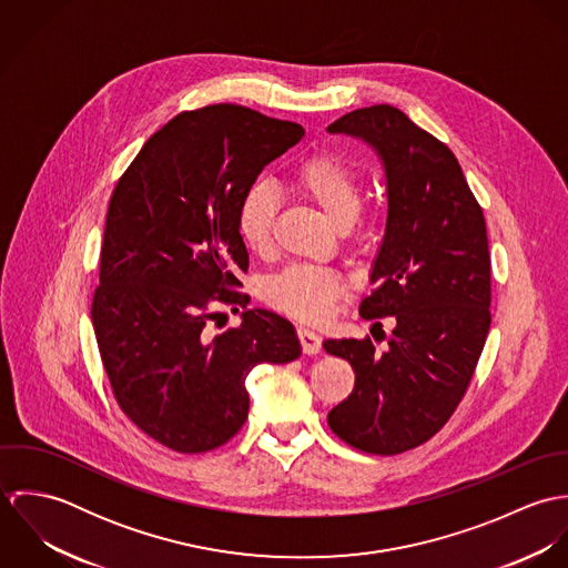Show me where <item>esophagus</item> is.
Listing matches in <instances>:
<instances>
[{"mask_svg":"<svg viewBox=\"0 0 568 568\" xmlns=\"http://www.w3.org/2000/svg\"><path fill=\"white\" fill-rule=\"evenodd\" d=\"M297 336H300V343H302V349L304 354H320L322 352V336L311 329V327H300L297 329Z\"/></svg>","mask_w":568,"mask_h":568,"instance_id":"esophagus-1","label":"esophagus"}]
</instances>
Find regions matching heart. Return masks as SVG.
<instances>
[{
	"mask_svg": "<svg viewBox=\"0 0 568 568\" xmlns=\"http://www.w3.org/2000/svg\"><path fill=\"white\" fill-rule=\"evenodd\" d=\"M291 183L338 230L349 227L356 221L361 210V187L354 170L343 160L334 155H315L297 165ZM275 214L277 199L268 185L257 183L244 194L239 212V234L248 251L262 255L271 248ZM343 293V280L322 266H291L264 284V297L273 308L306 322L324 320Z\"/></svg>",
	"mask_w": 568,
	"mask_h": 568,
	"instance_id": "obj_1",
	"label": "heart"
}]
</instances>
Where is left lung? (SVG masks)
<instances>
[{
    "label": "left lung",
    "instance_id": "8db88e82",
    "mask_svg": "<svg viewBox=\"0 0 568 568\" xmlns=\"http://www.w3.org/2000/svg\"><path fill=\"white\" fill-rule=\"evenodd\" d=\"M327 133L361 140L383 165L387 223L369 271L376 288L358 313L396 320L383 352L369 336L325 338V352L356 374L327 424L363 453L398 455L448 422L484 352L491 322L486 219L450 149L400 109H358Z\"/></svg>",
    "mask_w": 568,
    "mask_h": 568
}]
</instances>
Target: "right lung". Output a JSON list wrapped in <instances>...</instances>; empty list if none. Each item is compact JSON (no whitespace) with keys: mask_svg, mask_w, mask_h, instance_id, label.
<instances>
[{"mask_svg":"<svg viewBox=\"0 0 568 568\" xmlns=\"http://www.w3.org/2000/svg\"><path fill=\"white\" fill-rule=\"evenodd\" d=\"M302 138L300 124L236 104L179 113L113 190L91 324L118 405L176 453L230 442L248 413L246 374L302 356L293 324L246 308L236 291L248 268L244 194ZM219 301L244 313L239 328L212 337Z\"/></svg>","mask_w":568,"mask_h":568,"instance_id":"right-lung-1","label":"right lung"}]
</instances>
